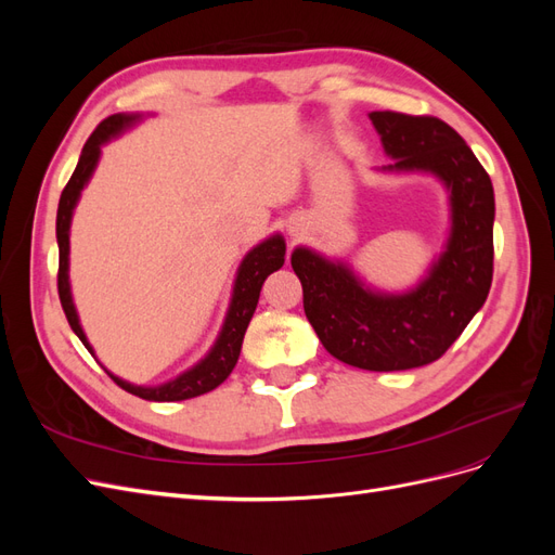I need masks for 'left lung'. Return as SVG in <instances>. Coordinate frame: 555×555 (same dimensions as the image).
Returning a JSON list of instances; mask_svg holds the SVG:
<instances>
[{
    "mask_svg": "<svg viewBox=\"0 0 555 555\" xmlns=\"http://www.w3.org/2000/svg\"><path fill=\"white\" fill-rule=\"evenodd\" d=\"M384 153L382 171L433 173L449 192L451 229L442 255L414 289L375 292L343 261L310 247L292 251L304 308L331 357L391 373L438 361L469 324L493 280L495 198L489 173L447 122L430 115L373 111Z\"/></svg>",
    "mask_w": 555,
    "mask_h": 555,
    "instance_id": "1",
    "label": "left lung"
}]
</instances>
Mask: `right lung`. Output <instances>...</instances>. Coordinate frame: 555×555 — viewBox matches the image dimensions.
Wrapping results in <instances>:
<instances>
[{"instance_id":"add662e5","label":"right lung","mask_w":555,"mask_h":555,"mask_svg":"<svg viewBox=\"0 0 555 555\" xmlns=\"http://www.w3.org/2000/svg\"><path fill=\"white\" fill-rule=\"evenodd\" d=\"M137 120H139V115L117 113V115L106 117L104 122H99V127L88 139V143L82 145L76 171L69 178V182H66V188L60 196V206H57V247H60L57 292H60V304H62L66 319H69V326L74 328L80 343L88 347L90 354H94V351L78 322V312L74 308L72 287H69V227H72V217H74V208L80 198V192L96 169L99 155H102V145L115 137H120V133L125 129H129ZM284 251H287V245H284V238L280 236V233H275V236H271V238H266L263 243H259L257 247H251L247 251L245 259L238 266L236 282H233V294H231V304L227 310L224 326H222L220 335H217V340L206 354V359H201L194 367H190V371H184L176 379L159 384V386H137V384H129L106 371L111 375V379L127 393H133L143 400H155V402L188 400V398H196L201 393H208V391L217 389V386H220L231 375L233 365H236V361L241 357V347H243L247 324L259 304L261 284L273 271L282 268Z\"/></svg>"}]
</instances>
